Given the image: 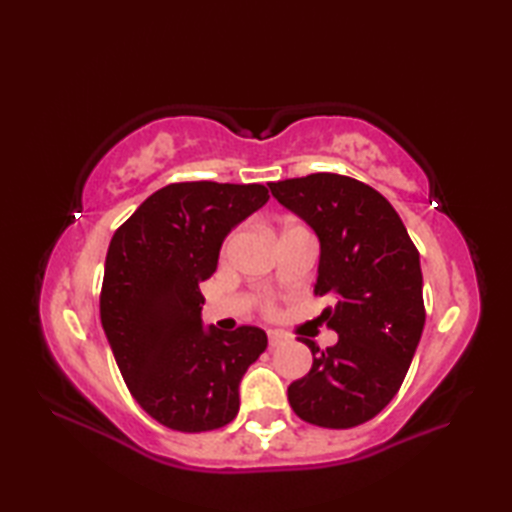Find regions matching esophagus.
<instances>
[{
	"mask_svg": "<svg viewBox=\"0 0 512 512\" xmlns=\"http://www.w3.org/2000/svg\"><path fill=\"white\" fill-rule=\"evenodd\" d=\"M286 341H288V334L279 332V330H268V343H270V347H277V345L286 343Z\"/></svg>",
	"mask_w": 512,
	"mask_h": 512,
	"instance_id": "esophagus-1",
	"label": "esophagus"
}]
</instances>
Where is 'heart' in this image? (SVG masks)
<instances>
[{
	"mask_svg": "<svg viewBox=\"0 0 512 512\" xmlns=\"http://www.w3.org/2000/svg\"><path fill=\"white\" fill-rule=\"evenodd\" d=\"M288 228H303V226H288ZM288 228H286V231H288ZM233 239H235V237L231 235V237H228V239H226V242H224V253H228V248H231V244H233Z\"/></svg>",
	"mask_w": 512,
	"mask_h": 512,
	"instance_id": "obj_1",
	"label": "heart"
}]
</instances>
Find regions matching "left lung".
I'll list each match as a JSON object with an SVG mask.
<instances>
[{
	"mask_svg": "<svg viewBox=\"0 0 512 512\" xmlns=\"http://www.w3.org/2000/svg\"><path fill=\"white\" fill-rule=\"evenodd\" d=\"M270 193L319 237L314 295H332L321 319L332 347L299 339L312 369L288 387L292 411L325 429L372 420L398 394L424 328L420 255L383 195L339 173L270 182Z\"/></svg>",
	"mask_w": 512,
	"mask_h": 512,
	"instance_id": "left-lung-1",
	"label": "left lung"
}]
</instances>
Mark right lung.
<instances>
[{
    "label": "right lung",
    "mask_w": 512,
    "mask_h": 512,
    "mask_svg": "<svg viewBox=\"0 0 512 512\" xmlns=\"http://www.w3.org/2000/svg\"><path fill=\"white\" fill-rule=\"evenodd\" d=\"M264 184L178 182L138 206L105 259L101 323L136 402L173 431L220 429L239 411V383L266 350L255 325H202L200 281L226 235L268 202Z\"/></svg>",
    "instance_id": "1"
}]
</instances>
